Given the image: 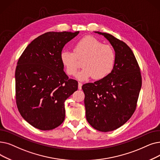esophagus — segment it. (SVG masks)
I'll use <instances>...</instances> for the list:
<instances>
[{
  "label": "esophagus",
  "mask_w": 160,
  "mask_h": 160,
  "mask_svg": "<svg viewBox=\"0 0 160 160\" xmlns=\"http://www.w3.org/2000/svg\"><path fill=\"white\" fill-rule=\"evenodd\" d=\"M82 83L78 82V89H82Z\"/></svg>",
  "instance_id": "obj_1"
}]
</instances>
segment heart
Masks as SVG:
<instances>
[{"label":"heart","mask_w":160,"mask_h":160,"mask_svg":"<svg viewBox=\"0 0 160 160\" xmlns=\"http://www.w3.org/2000/svg\"><path fill=\"white\" fill-rule=\"evenodd\" d=\"M73 51L63 50L60 53V61L68 76H74L79 67L78 60L84 59V68L77 73L76 78L86 80L94 77L97 80L106 78L114 69L116 53L113 48L103 44L97 38L87 36L74 45Z\"/></svg>","instance_id":"obj_1"}]
</instances>
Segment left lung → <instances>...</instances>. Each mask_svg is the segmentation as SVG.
Listing matches in <instances>:
<instances>
[{"label": "left lung", "mask_w": 160, "mask_h": 160, "mask_svg": "<svg viewBox=\"0 0 160 160\" xmlns=\"http://www.w3.org/2000/svg\"><path fill=\"white\" fill-rule=\"evenodd\" d=\"M102 34L116 53L114 69L106 78L82 86L86 116L95 129L108 132L119 128L133 114L142 86L140 67L131 48L112 34Z\"/></svg>", "instance_id": "1"}]
</instances>
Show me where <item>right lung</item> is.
Wrapping results in <instances>:
<instances>
[{
    "label": "right lung",
    "instance_id": "add662e5",
    "mask_svg": "<svg viewBox=\"0 0 160 160\" xmlns=\"http://www.w3.org/2000/svg\"><path fill=\"white\" fill-rule=\"evenodd\" d=\"M79 31L48 32L33 40L19 58L16 99L20 114L31 126L52 130L63 122L65 101L78 89L60 61V53Z\"/></svg>",
    "mask_w": 160,
    "mask_h": 160
}]
</instances>
